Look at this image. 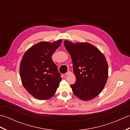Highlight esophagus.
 Wrapping results in <instances>:
<instances>
[{
    "instance_id": "obj_1",
    "label": "esophagus",
    "mask_w": 130,
    "mask_h": 130,
    "mask_svg": "<svg viewBox=\"0 0 130 130\" xmlns=\"http://www.w3.org/2000/svg\"><path fill=\"white\" fill-rule=\"evenodd\" d=\"M71 72H70V71H67V73H66V74H65V75H69V74Z\"/></svg>"
}]
</instances>
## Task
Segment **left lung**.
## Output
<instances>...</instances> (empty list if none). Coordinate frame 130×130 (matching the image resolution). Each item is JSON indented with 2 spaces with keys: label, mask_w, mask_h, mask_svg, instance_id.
I'll return each instance as SVG.
<instances>
[{
  "label": "left lung",
  "mask_w": 130,
  "mask_h": 130,
  "mask_svg": "<svg viewBox=\"0 0 130 130\" xmlns=\"http://www.w3.org/2000/svg\"><path fill=\"white\" fill-rule=\"evenodd\" d=\"M73 63L75 83L71 85L74 94L83 101L96 97L103 89L108 68L103 54L95 46L87 42L73 43L64 41Z\"/></svg>",
  "instance_id": "left-lung-1"
}]
</instances>
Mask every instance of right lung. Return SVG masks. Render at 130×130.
Segmentation results:
<instances>
[{"label": "right lung", "instance_id": "1", "mask_svg": "<svg viewBox=\"0 0 130 130\" xmlns=\"http://www.w3.org/2000/svg\"><path fill=\"white\" fill-rule=\"evenodd\" d=\"M62 42H41L24 54L20 64V76L24 88L39 100L50 98L61 80V74L51 57Z\"/></svg>", "mask_w": 130, "mask_h": 130}]
</instances>
